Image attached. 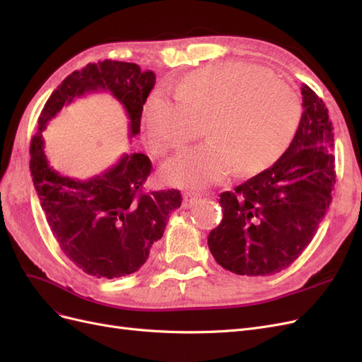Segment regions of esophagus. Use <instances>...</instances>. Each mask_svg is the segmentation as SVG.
Masks as SVG:
<instances>
[{"label": "esophagus", "instance_id": "34e87169", "mask_svg": "<svg viewBox=\"0 0 362 362\" xmlns=\"http://www.w3.org/2000/svg\"><path fill=\"white\" fill-rule=\"evenodd\" d=\"M202 198L201 193H196V192H184L182 194V206L184 208H190L193 206L196 202Z\"/></svg>", "mask_w": 362, "mask_h": 362}]
</instances>
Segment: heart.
I'll list each match as a JSON object with an SVG mask.
<instances>
[{"mask_svg": "<svg viewBox=\"0 0 362 362\" xmlns=\"http://www.w3.org/2000/svg\"><path fill=\"white\" fill-rule=\"evenodd\" d=\"M175 98L154 90L145 104L152 151L166 154L199 137L164 164V178L182 187H205L237 168L242 175L269 169L288 149L300 122V103L291 87L266 68L221 63L187 75Z\"/></svg>", "mask_w": 362, "mask_h": 362, "instance_id": "obj_1", "label": "heart"}]
</instances>
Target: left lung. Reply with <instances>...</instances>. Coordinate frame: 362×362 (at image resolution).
<instances>
[{
	"instance_id": "8db88e82",
	"label": "left lung",
	"mask_w": 362,
	"mask_h": 362,
	"mask_svg": "<svg viewBox=\"0 0 362 362\" xmlns=\"http://www.w3.org/2000/svg\"><path fill=\"white\" fill-rule=\"evenodd\" d=\"M300 93L303 113L288 149L272 168L221 193L223 218L208 235V247L235 275L287 269L311 243L332 201V122L308 86Z\"/></svg>"
}]
</instances>
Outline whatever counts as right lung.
Returning <instances> with one entry per match:
<instances>
[{"label":"right lung","mask_w":362,"mask_h":362,"mask_svg":"<svg viewBox=\"0 0 362 362\" xmlns=\"http://www.w3.org/2000/svg\"><path fill=\"white\" fill-rule=\"evenodd\" d=\"M154 86L156 74L141 71L136 63H89L57 86L39 116L30 145L33 184L54 238L87 275L112 279L137 272L163 237L169 214L181 206V193L144 192L152 164L140 152L124 154L89 180L63 177L49 166L42 133L76 98L108 92L124 107L128 137L133 139L140 133L141 112Z\"/></svg>","instance_id":"right-lung-1"}]
</instances>
